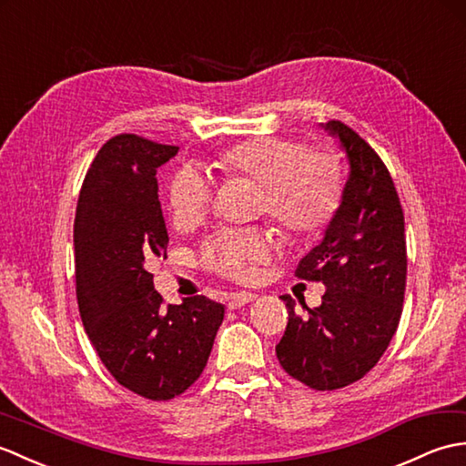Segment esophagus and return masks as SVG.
I'll return each mask as SVG.
<instances>
[{
	"label": "esophagus",
	"mask_w": 466,
	"mask_h": 466,
	"mask_svg": "<svg viewBox=\"0 0 466 466\" xmlns=\"http://www.w3.org/2000/svg\"><path fill=\"white\" fill-rule=\"evenodd\" d=\"M253 299H255V295H251V293H233L229 297V303H227V307H229V309H239V307H243L247 303H251Z\"/></svg>",
	"instance_id": "1"
}]
</instances>
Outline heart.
<instances>
[{"label":"heart","instance_id":"b5f03b06","mask_svg":"<svg viewBox=\"0 0 466 466\" xmlns=\"http://www.w3.org/2000/svg\"><path fill=\"white\" fill-rule=\"evenodd\" d=\"M225 177H247L261 183V211L283 233L307 237L333 219L343 199V169L330 151L305 149L285 137H253L235 143L217 157ZM173 223L181 229L199 225L213 203V185L193 167L171 177L167 193ZM271 251L267 235L257 229H227L207 237L201 247L209 271L243 281L251 267Z\"/></svg>","mask_w":466,"mask_h":466}]
</instances>
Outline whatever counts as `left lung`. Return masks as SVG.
<instances>
[{
	"instance_id": "obj_1",
	"label": "left lung",
	"mask_w": 466,
	"mask_h": 466,
	"mask_svg": "<svg viewBox=\"0 0 466 466\" xmlns=\"http://www.w3.org/2000/svg\"><path fill=\"white\" fill-rule=\"evenodd\" d=\"M325 129L339 137L350 175L325 239L299 261L295 277L327 291L303 317L291 297H281L289 323L275 347L285 373L315 390L343 389L379 363L407 287L405 215L387 165L343 121L330 119Z\"/></svg>"
}]
</instances>
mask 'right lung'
Masks as SVG:
<instances>
[{"instance_id":"1","label":"right lung","mask_w":466,"mask_h":466,"mask_svg":"<svg viewBox=\"0 0 466 466\" xmlns=\"http://www.w3.org/2000/svg\"><path fill=\"white\" fill-rule=\"evenodd\" d=\"M179 147L119 133L81 185L74 245L76 293L86 333L119 385L169 400L199 379L225 309L205 297L163 307L147 263L167 257L157 167Z\"/></svg>"}]
</instances>
